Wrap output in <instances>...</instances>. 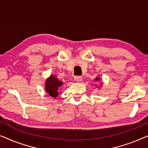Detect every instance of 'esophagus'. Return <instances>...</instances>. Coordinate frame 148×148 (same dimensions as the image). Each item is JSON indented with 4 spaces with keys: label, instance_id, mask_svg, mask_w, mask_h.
Masks as SVG:
<instances>
[{
    "label": "esophagus",
    "instance_id": "obj_1",
    "mask_svg": "<svg viewBox=\"0 0 148 148\" xmlns=\"http://www.w3.org/2000/svg\"><path fill=\"white\" fill-rule=\"evenodd\" d=\"M74 80L77 82H79L82 80V77L81 76H75L74 77Z\"/></svg>",
    "mask_w": 148,
    "mask_h": 148
}]
</instances>
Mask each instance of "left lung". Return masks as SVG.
Instances as JSON below:
<instances>
[{"label":"left lung","mask_w":148,"mask_h":148,"mask_svg":"<svg viewBox=\"0 0 148 148\" xmlns=\"http://www.w3.org/2000/svg\"><path fill=\"white\" fill-rule=\"evenodd\" d=\"M99 80H100V78L99 77H96V81H99Z\"/></svg>","instance_id":"left-lung-1"}]
</instances>
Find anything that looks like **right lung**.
Returning <instances> with one entry per match:
<instances>
[{"label": "right lung", "instance_id": "right-lung-1", "mask_svg": "<svg viewBox=\"0 0 148 148\" xmlns=\"http://www.w3.org/2000/svg\"><path fill=\"white\" fill-rule=\"evenodd\" d=\"M45 90L50 96L56 98L58 95V88L62 86V82H60L55 75H50L45 83Z\"/></svg>", "mask_w": 148, "mask_h": 148}]
</instances>
